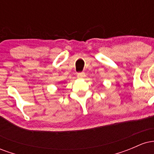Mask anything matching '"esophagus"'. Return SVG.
Returning <instances> with one entry per match:
<instances>
[{"label":"esophagus","instance_id":"obj_1","mask_svg":"<svg viewBox=\"0 0 154 154\" xmlns=\"http://www.w3.org/2000/svg\"><path fill=\"white\" fill-rule=\"evenodd\" d=\"M85 77V72H79V73H77V77L79 79H82V78H84V77Z\"/></svg>","mask_w":154,"mask_h":154}]
</instances>
